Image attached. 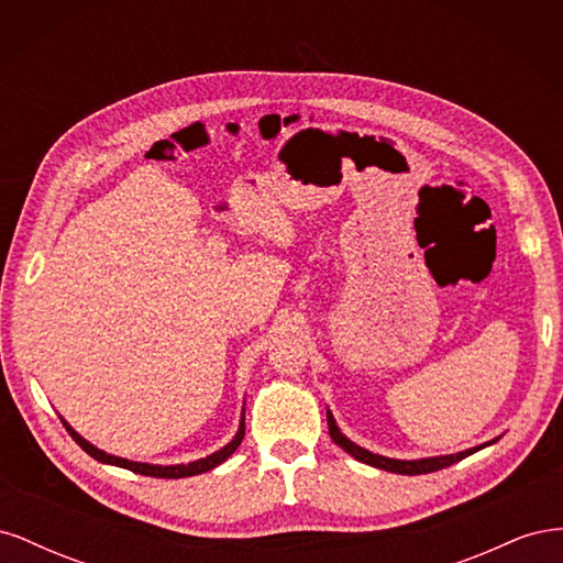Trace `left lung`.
Segmentation results:
<instances>
[{
	"instance_id": "obj_1",
	"label": "left lung",
	"mask_w": 563,
	"mask_h": 563,
	"mask_svg": "<svg viewBox=\"0 0 563 563\" xmlns=\"http://www.w3.org/2000/svg\"><path fill=\"white\" fill-rule=\"evenodd\" d=\"M327 420H329V434L331 439L335 441V444L347 451L354 460H360V463H366L371 467H378V470H385V472H395V474H428V472H437V470H444V467H451L453 463H457V460H463L476 451H482L490 444H496V441L500 437H496L493 441H486V444L482 446H474V449H467V451H460V453H451V455H434V457H418V460H399V457H387V455H378L373 453L360 444H354L352 439H347L343 432H340L338 422L333 418V413L327 408Z\"/></svg>"
}]
</instances>
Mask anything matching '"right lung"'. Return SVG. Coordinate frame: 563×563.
<instances>
[{"label": "right lung", "mask_w": 563, "mask_h": 563, "mask_svg": "<svg viewBox=\"0 0 563 563\" xmlns=\"http://www.w3.org/2000/svg\"><path fill=\"white\" fill-rule=\"evenodd\" d=\"M60 422L65 424V430L70 432V437L77 441V444L87 451L93 460H98V463H106V465H117V467H124V470H131L135 474H145V476H157V479H183V476H195V474H203L209 472L213 467H218L220 463H225V460L240 449L242 439H244V408H242V420H240V430H236V434L232 437L230 444H225L220 451L207 455V457H199V460H192V463L187 465H152V463H135V460H126V457H119V455H112V453H106L96 449L93 444H89L87 439H84L79 432H75L70 424H67L65 418H60Z\"/></svg>", "instance_id": "obj_1"}]
</instances>
